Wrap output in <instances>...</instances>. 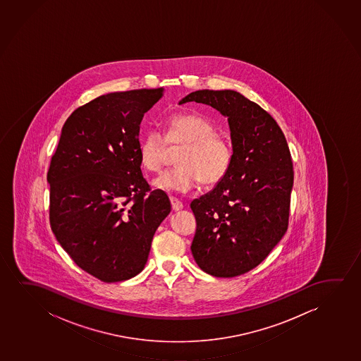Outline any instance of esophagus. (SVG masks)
<instances>
[{"label": "esophagus", "mask_w": 361, "mask_h": 361, "mask_svg": "<svg viewBox=\"0 0 361 361\" xmlns=\"http://www.w3.org/2000/svg\"><path fill=\"white\" fill-rule=\"evenodd\" d=\"M170 202H171V207H173V211H180L183 208V203L176 197H170Z\"/></svg>", "instance_id": "1"}]
</instances>
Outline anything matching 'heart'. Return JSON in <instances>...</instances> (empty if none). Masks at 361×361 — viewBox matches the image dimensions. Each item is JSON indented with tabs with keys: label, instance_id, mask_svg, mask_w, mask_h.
<instances>
[{
	"label": "heart",
	"instance_id": "1",
	"mask_svg": "<svg viewBox=\"0 0 361 361\" xmlns=\"http://www.w3.org/2000/svg\"><path fill=\"white\" fill-rule=\"evenodd\" d=\"M181 148L178 168L161 173L154 186L165 191H188L202 183L213 186L226 178L233 163L232 144L208 119L191 114H175L165 123V135L150 129L139 143L144 169L159 171L170 157V149Z\"/></svg>",
	"mask_w": 361,
	"mask_h": 361
}]
</instances>
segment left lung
<instances>
[{
	"mask_svg": "<svg viewBox=\"0 0 361 361\" xmlns=\"http://www.w3.org/2000/svg\"><path fill=\"white\" fill-rule=\"evenodd\" d=\"M212 106L227 116L233 163L211 192L191 202L195 262L212 276L257 267L288 227L293 165L276 121L237 91L198 90L180 101Z\"/></svg>",
	"mask_w": 361,
	"mask_h": 361,
	"instance_id": "8db88e82",
	"label": "left lung"
}]
</instances>
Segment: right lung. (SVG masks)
<instances>
[{
    "label": "right lung",
    "mask_w": 361,
    "mask_h": 361,
    "mask_svg": "<svg viewBox=\"0 0 361 361\" xmlns=\"http://www.w3.org/2000/svg\"><path fill=\"white\" fill-rule=\"evenodd\" d=\"M164 90L102 94L80 106L50 160L49 222L75 264L104 282L143 270L168 195L140 170L139 126Z\"/></svg>",
    "instance_id": "1"
}]
</instances>
